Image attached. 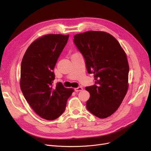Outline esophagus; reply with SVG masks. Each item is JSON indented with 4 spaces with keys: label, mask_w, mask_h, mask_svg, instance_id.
I'll return each instance as SVG.
<instances>
[{
    "label": "esophagus",
    "mask_w": 151,
    "mask_h": 151,
    "mask_svg": "<svg viewBox=\"0 0 151 151\" xmlns=\"http://www.w3.org/2000/svg\"><path fill=\"white\" fill-rule=\"evenodd\" d=\"M82 87H78L76 88H75V92H79V91H81L83 90Z\"/></svg>",
    "instance_id": "34e87169"
}]
</instances>
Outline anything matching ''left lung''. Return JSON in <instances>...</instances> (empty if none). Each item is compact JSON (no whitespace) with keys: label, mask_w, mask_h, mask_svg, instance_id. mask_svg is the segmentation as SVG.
<instances>
[{"label":"left lung","mask_w":151,"mask_h":151,"mask_svg":"<svg viewBox=\"0 0 151 151\" xmlns=\"http://www.w3.org/2000/svg\"><path fill=\"white\" fill-rule=\"evenodd\" d=\"M73 42L85 59L95 84L86 87L90 98L86 108L92 114L104 119L119 107L128 90L129 66L119 43L105 32L88 31L74 36Z\"/></svg>","instance_id":"obj_1"}]
</instances>
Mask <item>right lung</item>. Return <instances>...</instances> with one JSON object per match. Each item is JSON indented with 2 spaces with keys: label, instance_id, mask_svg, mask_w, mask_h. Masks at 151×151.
<instances>
[{
  "label": "right lung",
  "instance_id": "add662e5",
  "mask_svg": "<svg viewBox=\"0 0 151 151\" xmlns=\"http://www.w3.org/2000/svg\"><path fill=\"white\" fill-rule=\"evenodd\" d=\"M69 35L49 34L32 43L21 65L20 86L34 111L46 120H54L65 109L73 92L61 83L54 86V68L68 40Z\"/></svg>",
  "mask_w": 151,
  "mask_h": 151
}]
</instances>
